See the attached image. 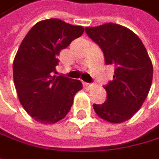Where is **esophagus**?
Masks as SVG:
<instances>
[{
  "label": "esophagus",
  "mask_w": 159,
  "mask_h": 159,
  "mask_svg": "<svg viewBox=\"0 0 159 159\" xmlns=\"http://www.w3.org/2000/svg\"><path fill=\"white\" fill-rule=\"evenodd\" d=\"M94 86V84H85V87H87L88 89H92Z\"/></svg>",
  "instance_id": "1"
}]
</instances>
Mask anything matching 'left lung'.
Returning a JSON list of instances; mask_svg holds the SVG:
<instances>
[{
  "mask_svg": "<svg viewBox=\"0 0 159 159\" xmlns=\"http://www.w3.org/2000/svg\"><path fill=\"white\" fill-rule=\"evenodd\" d=\"M85 33L102 49L107 65L115 66L113 80L104 88L107 99L94 110L102 119L118 124L130 119L150 90L153 65L142 41L122 25L108 22L86 27Z\"/></svg>",
  "mask_w": 159,
  "mask_h": 159,
  "instance_id": "obj_1",
  "label": "left lung"
}]
</instances>
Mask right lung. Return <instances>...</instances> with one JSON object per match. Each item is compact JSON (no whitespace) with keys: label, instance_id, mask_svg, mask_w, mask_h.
Listing matches in <instances>:
<instances>
[{"label":"right lung","instance_id":"obj_1","mask_svg":"<svg viewBox=\"0 0 159 159\" xmlns=\"http://www.w3.org/2000/svg\"><path fill=\"white\" fill-rule=\"evenodd\" d=\"M84 31L83 26L49 19L34 24L22 40L13 61V81L23 108L37 122L50 125L63 119L83 88L79 80L53 74L60 51Z\"/></svg>","mask_w":159,"mask_h":159}]
</instances>
